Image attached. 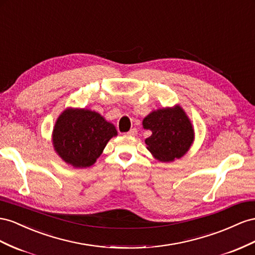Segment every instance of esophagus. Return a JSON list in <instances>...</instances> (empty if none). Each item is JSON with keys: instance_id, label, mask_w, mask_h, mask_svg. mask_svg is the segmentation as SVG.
Segmentation results:
<instances>
[{"instance_id": "obj_1", "label": "esophagus", "mask_w": 255, "mask_h": 255, "mask_svg": "<svg viewBox=\"0 0 255 255\" xmlns=\"http://www.w3.org/2000/svg\"><path fill=\"white\" fill-rule=\"evenodd\" d=\"M127 135H128V136H136L137 135V129L136 128H130L128 132L127 133Z\"/></svg>"}]
</instances>
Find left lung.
Listing matches in <instances>:
<instances>
[{
	"label": "left lung",
	"instance_id": "1",
	"mask_svg": "<svg viewBox=\"0 0 255 255\" xmlns=\"http://www.w3.org/2000/svg\"><path fill=\"white\" fill-rule=\"evenodd\" d=\"M142 127L152 134L144 140L147 149L162 162H170L188 152L194 140V129L187 114L176 105L150 113Z\"/></svg>",
	"mask_w": 255,
	"mask_h": 255
}]
</instances>
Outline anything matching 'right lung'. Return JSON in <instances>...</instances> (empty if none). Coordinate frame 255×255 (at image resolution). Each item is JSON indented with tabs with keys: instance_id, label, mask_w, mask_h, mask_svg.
Masks as SVG:
<instances>
[{
	"instance_id": "add662e5",
	"label": "right lung",
	"mask_w": 255,
	"mask_h": 255,
	"mask_svg": "<svg viewBox=\"0 0 255 255\" xmlns=\"http://www.w3.org/2000/svg\"><path fill=\"white\" fill-rule=\"evenodd\" d=\"M117 135L111 122L89 109L67 108L54 125L52 143L58 155L76 168L93 165L107 142Z\"/></svg>"
}]
</instances>
